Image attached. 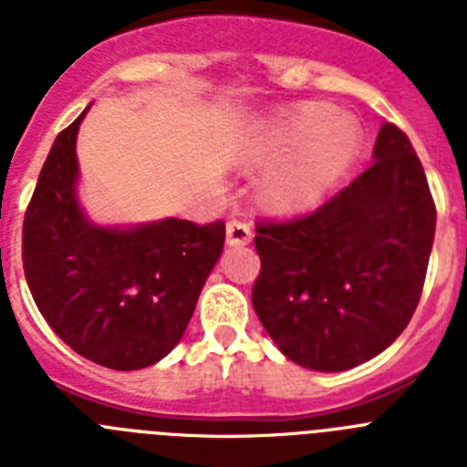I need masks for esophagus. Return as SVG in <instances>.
<instances>
[{"label": "esophagus", "mask_w": 467, "mask_h": 467, "mask_svg": "<svg viewBox=\"0 0 467 467\" xmlns=\"http://www.w3.org/2000/svg\"><path fill=\"white\" fill-rule=\"evenodd\" d=\"M250 238H253V231H250V224L245 220L234 217V220L226 222V243L229 245H247Z\"/></svg>", "instance_id": "obj_1"}]
</instances>
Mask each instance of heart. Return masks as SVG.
I'll return each mask as SVG.
<instances>
[{
  "label": "heart",
  "mask_w": 467,
  "mask_h": 467,
  "mask_svg": "<svg viewBox=\"0 0 467 467\" xmlns=\"http://www.w3.org/2000/svg\"><path fill=\"white\" fill-rule=\"evenodd\" d=\"M362 130L356 119L332 107L306 105L283 111L250 151L257 166L283 161L264 182V196L278 210H304L320 203L356 163ZM288 161H285L284 159Z\"/></svg>",
  "instance_id": "b5f03b06"
}]
</instances>
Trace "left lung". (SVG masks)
Instances as JSON below:
<instances>
[{"label": "left lung", "instance_id": "obj_1", "mask_svg": "<svg viewBox=\"0 0 467 467\" xmlns=\"http://www.w3.org/2000/svg\"><path fill=\"white\" fill-rule=\"evenodd\" d=\"M372 159L313 213L257 224L254 313L283 356L313 372L372 360L419 306L437 217L426 172L393 123Z\"/></svg>", "mask_w": 467, "mask_h": 467}]
</instances>
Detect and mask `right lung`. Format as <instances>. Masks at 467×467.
<instances>
[{"instance_id":"obj_1","label":"right lung","mask_w":467,"mask_h":467,"mask_svg":"<svg viewBox=\"0 0 467 467\" xmlns=\"http://www.w3.org/2000/svg\"><path fill=\"white\" fill-rule=\"evenodd\" d=\"M86 111L57 135L39 172L25 213L23 269L36 308L69 348L133 372L180 344L224 247V222L88 220L77 196V133Z\"/></svg>"}]
</instances>
